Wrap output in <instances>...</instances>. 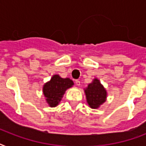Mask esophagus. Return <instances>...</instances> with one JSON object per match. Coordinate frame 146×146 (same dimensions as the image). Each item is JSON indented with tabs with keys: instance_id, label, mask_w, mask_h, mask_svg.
I'll list each match as a JSON object with an SVG mask.
<instances>
[{
	"instance_id": "1",
	"label": "esophagus",
	"mask_w": 146,
	"mask_h": 146,
	"mask_svg": "<svg viewBox=\"0 0 146 146\" xmlns=\"http://www.w3.org/2000/svg\"><path fill=\"white\" fill-rule=\"evenodd\" d=\"M75 83H76V86H80V81L79 80H75Z\"/></svg>"
}]
</instances>
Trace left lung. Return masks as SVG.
<instances>
[{
  "mask_svg": "<svg viewBox=\"0 0 146 146\" xmlns=\"http://www.w3.org/2000/svg\"><path fill=\"white\" fill-rule=\"evenodd\" d=\"M86 100L89 107L93 109L98 108L107 98V92L104 86L98 79H94L93 81L88 85L84 90Z\"/></svg>",
  "mask_w": 146,
  "mask_h": 146,
  "instance_id": "obj_1",
  "label": "left lung"
}]
</instances>
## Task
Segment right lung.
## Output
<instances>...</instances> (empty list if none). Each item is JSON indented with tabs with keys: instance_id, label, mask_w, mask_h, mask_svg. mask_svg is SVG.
I'll return each instance as SVG.
<instances>
[{
	"instance_id": "right-lung-1",
	"label": "right lung",
	"mask_w": 146,
	"mask_h": 146,
	"mask_svg": "<svg viewBox=\"0 0 146 146\" xmlns=\"http://www.w3.org/2000/svg\"><path fill=\"white\" fill-rule=\"evenodd\" d=\"M73 86V82L69 78H61L59 75H54L49 82L43 86V94L50 107H56L61 101L67 89Z\"/></svg>"
}]
</instances>
